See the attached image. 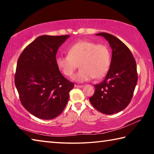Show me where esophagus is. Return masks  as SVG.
<instances>
[{
	"mask_svg": "<svg viewBox=\"0 0 154 154\" xmlns=\"http://www.w3.org/2000/svg\"><path fill=\"white\" fill-rule=\"evenodd\" d=\"M75 88H82V87H83V85H77V84H75Z\"/></svg>",
	"mask_w": 154,
	"mask_h": 154,
	"instance_id": "34e87169",
	"label": "esophagus"
}]
</instances>
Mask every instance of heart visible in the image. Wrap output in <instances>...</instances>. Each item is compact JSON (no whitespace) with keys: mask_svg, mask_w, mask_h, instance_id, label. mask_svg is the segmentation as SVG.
I'll return each mask as SVG.
<instances>
[{"mask_svg":"<svg viewBox=\"0 0 154 154\" xmlns=\"http://www.w3.org/2000/svg\"><path fill=\"white\" fill-rule=\"evenodd\" d=\"M111 62L108 45L87 40L73 44L68 48L67 56H59L56 59L57 66L67 77H72L79 64L81 69L73 77L77 82L102 78L109 71Z\"/></svg>","mask_w":154,"mask_h":154,"instance_id":"obj_1","label":"heart"}]
</instances>
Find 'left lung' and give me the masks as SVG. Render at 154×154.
<instances>
[{"label":"left lung","instance_id":"1","mask_svg":"<svg viewBox=\"0 0 154 154\" xmlns=\"http://www.w3.org/2000/svg\"><path fill=\"white\" fill-rule=\"evenodd\" d=\"M112 49L111 66L102 82L94 85L90 101L96 110L104 114L117 113L129 105L133 96L138 75L137 64L125 44L111 34L100 32Z\"/></svg>","mask_w":154,"mask_h":154}]
</instances>
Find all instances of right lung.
Here are the masks:
<instances>
[{
    "label": "right lung",
    "instance_id": "add662e5",
    "mask_svg": "<svg viewBox=\"0 0 154 154\" xmlns=\"http://www.w3.org/2000/svg\"><path fill=\"white\" fill-rule=\"evenodd\" d=\"M69 35L40 36L18 58L15 84L21 103L38 118L51 119L66 106L74 83L61 74L56 63L59 47Z\"/></svg>",
    "mask_w": 154,
    "mask_h": 154
}]
</instances>
